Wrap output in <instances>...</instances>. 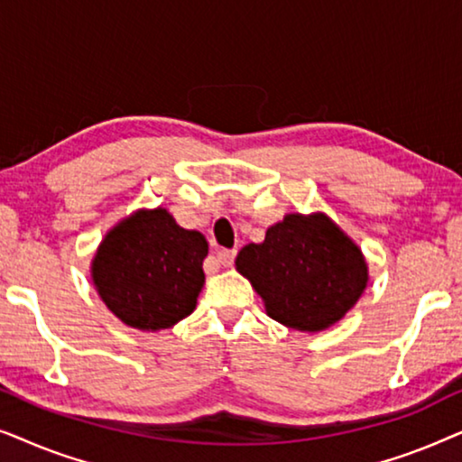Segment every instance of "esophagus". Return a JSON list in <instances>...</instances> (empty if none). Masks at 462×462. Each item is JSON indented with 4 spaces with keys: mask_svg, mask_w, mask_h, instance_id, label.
I'll list each match as a JSON object with an SVG mask.
<instances>
[{
    "mask_svg": "<svg viewBox=\"0 0 462 462\" xmlns=\"http://www.w3.org/2000/svg\"><path fill=\"white\" fill-rule=\"evenodd\" d=\"M236 250H218L217 252V261L223 264V267H231L233 261H236Z\"/></svg>",
    "mask_w": 462,
    "mask_h": 462,
    "instance_id": "1",
    "label": "esophagus"
}]
</instances>
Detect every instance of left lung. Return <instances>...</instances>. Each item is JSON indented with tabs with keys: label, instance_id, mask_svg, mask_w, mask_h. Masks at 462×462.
I'll use <instances>...</instances> for the list:
<instances>
[{
	"label": "left lung",
	"instance_id": "obj_1",
	"mask_svg": "<svg viewBox=\"0 0 462 462\" xmlns=\"http://www.w3.org/2000/svg\"><path fill=\"white\" fill-rule=\"evenodd\" d=\"M236 267L263 296L269 318L302 332L337 324L368 283L362 250L326 214H286L263 244L239 250Z\"/></svg>",
	"mask_w": 462,
	"mask_h": 462
}]
</instances>
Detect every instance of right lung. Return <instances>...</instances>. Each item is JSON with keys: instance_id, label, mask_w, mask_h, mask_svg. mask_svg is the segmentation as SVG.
<instances>
[{"instance_id": "1", "label": "right lung", "mask_w": 462, "mask_h": 462, "mask_svg": "<svg viewBox=\"0 0 462 462\" xmlns=\"http://www.w3.org/2000/svg\"><path fill=\"white\" fill-rule=\"evenodd\" d=\"M208 242L166 208L138 210L100 242L92 282L113 315L138 330H166L193 313L204 286Z\"/></svg>"}]
</instances>
